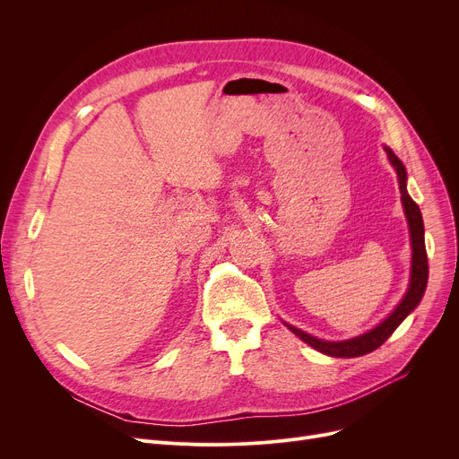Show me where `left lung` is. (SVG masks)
Wrapping results in <instances>:
<instances>
[{"instance_id":"1","label":"left lung","mask_w":459,"mask_h":459,"mask_svg":"<svg viewBox=\"0 0 459 459\" xmlns=\"http://www.w3.org/2000/svg\"><path fill=\"white\" fill-rule=\"evenodd\" d=\"M387 151V156L393 163V167L396 169L398 178H400V193H402V203H403V210L407 215L409 221V230H411V246H413V266H411V282H409L407 294L403 296V299L400 301V305L393 310V315L383 320L376 329L357 336V339L351 341H344V342H327V341H320L316 336H310L307 333H303L301 329H296L292 325L286 327L290 329L292 333H296L303 342H307L308 346H312L315 350L331 355V357H360L367 355L374 350H377L389 336L396 331V327L405 320V316L411 312L422 299L426 284H428V255H426V244H424V223H422V215L420 210L417 206V203L407 195L405 189V167L402 165V161L394 156V152L391 149Z\"/></svg>"}]
</instances>
